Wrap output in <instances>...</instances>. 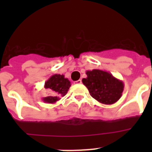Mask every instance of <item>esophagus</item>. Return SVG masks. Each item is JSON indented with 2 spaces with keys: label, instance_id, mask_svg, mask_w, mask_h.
<instances>
[{
  "label": "esophagus",
  "instance_id": "1",
  "mask_svg": "<svg viewBox=\"0 0 152 152\" xmlns=\"http://www.w3.org/2000/svg\"><path fill=\"white\" fill-rule=\"evenodd\" d=\"M74 83H75V84H80L81 83H82V81H81V80H77V81H75Z\"/></svg>",
  "mask_w": 152,
  "mask_h": 152
}]
</instances>
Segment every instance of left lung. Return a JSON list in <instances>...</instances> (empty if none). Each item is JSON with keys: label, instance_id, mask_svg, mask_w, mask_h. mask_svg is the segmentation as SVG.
Listing matches in <instances>:
<instances>
[{"label": "left lung", "instance_id": "1", "mask_svg": "<svg viewBox=\"0 0 152 152\" xmlns=\"http://www.w3.org/2000/svg\"><path fill=\"white\" fill-rule=\"evenodd\" d=\"M86 75L87 77L82 79V82L95 100L103 104L111 105L120 99L124 90L123 80L99 69L87 71Z\"/></svg>", "mask_w": 152, "mask_h": 152}]
</instances>
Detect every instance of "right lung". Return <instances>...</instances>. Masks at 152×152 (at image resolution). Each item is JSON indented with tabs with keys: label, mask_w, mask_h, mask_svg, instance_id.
Wrapping results in <instances>:
<instances>
[{
	"label": "right lung",
	"mask_w": 152,
	"mask_h": 152,
	"mask_svg": "<svg viewBox=\"0 0 152 152\" xmlns=\"http://www.w3.org/2000/svg\"><path fill=\"white\" fill-rule=\"evenodd\" d=\"M71 87V82L63 75H53L45 82L44 88L50 92L49 96L42 98L46 103H55L65 96Z\"/></svg>",
	"instance_id": "right-lung-1"
}]
</instances>
